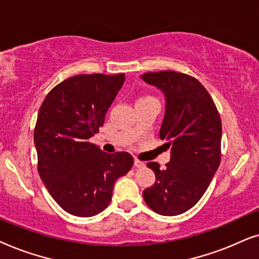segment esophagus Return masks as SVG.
Wrapping results in <instances>:
<instances>
[{"instance_id":"obj_1","label":"esophagus","mask_w":259,"mask_h":259,"mask_svg":"<svg viewBox=\"0 0 259 259\" xmlns=\"http://www.w3.org/2000/svg\"><path fill=\"white\" fill-rule=\"evenodd\" d=\"M134 164H135L136 168H143L144 165H146V163H144V162L137 160V158L135 160V163H134Z\"/></svg>"}]
</instances>
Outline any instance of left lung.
<instances>
[{
  "label": "left lung",
  "mask_w": 259,
  "mask_h": 259,
  "mask_svg": "<svg viewBox=\"0 0 259 259\" xmlns=\"http://www.w3.org/2000/svg\"><path fill=\"white\" fill-rule=\"evenodd\" d=\"M165 96L160 139L171 148L161 169L148 162L156 181L144 189L146 204L161 215H178L192 208L208 188L222 158V119L211 95L198 79L174 71L141 75Z\"/></svg>",
  "instance_id": "obj_1"
}]
</instances>
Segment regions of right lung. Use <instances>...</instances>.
<instances>
[{"mask_svg":"<svg viewBox=\"0 0 259 259\" xmlns=\"http://www.w3.org/2000/svg\"><path fill=\"white\" fill-rule=\"evenodd\" d=\"M124 79V73L74 75L54 86L40 106L34 130L37 170L52 198L72 215L104 211L115 181L134 164L126 151L108 154L89 142Z\"/></svg>","mask_w":259,"mask_h":259,"instance_id":"obj_1","label":"right lung"}]
</instances>
